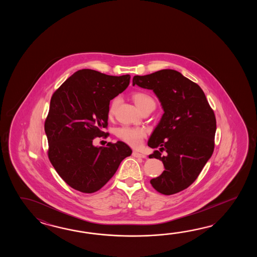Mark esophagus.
Here are the masks:
<instances>
[{
	"mask_svg": "<svg viewBox=\"0 0 257 257\" xmlns=\"http://www.w3.org/2000/svg\"><path fill=\"white\" fill-rule=\"evenodd\" d=\"M132 156H133V157H136V158H145V157H146L145 154L138 153V152H135V151L132 153Z\"/></svg>",
	"mask_w": 257,
	"mask_h": 257,
	"instance_id": "obj_1",
	"label": "esophagus"
}]
</instances>
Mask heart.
Wrapping results in <instances>:
<instances>
[{
	"instance_id": "1",
	"label": "heart",
	"mask_w": 257,
	"mask_h": 257,
	"mask_svg": "<svg viewBox=\"0 0 257 257\" xmlns=\"http://www.w3.org/2000/svg\"><path fill=\"white\" fill-rule=\"evenodd\" d=\"M132 99L140 109H145L149 106H155V102L151 95L143 92H136L132 94ZM119 102V98L115 97L111 101L108 108V115L112 116L115 114L116 106ZM117 138L121 141L126 142L131 147H139L142 143L143 139L146 136V131L142 127H134V126H122L119 127L115 132Z\"/></svg>"
}]
</instances>
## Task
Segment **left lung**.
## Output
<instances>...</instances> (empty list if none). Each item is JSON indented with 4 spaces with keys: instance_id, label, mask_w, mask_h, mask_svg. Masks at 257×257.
<instances>
[{
    "instance_id": "8db88e82",
    "label": "left lung",
    "mask_w": 257,
    "mask_h": 257,
    "mask_svg": "<svg viewBox=\"0 0 257 257\" xmlns=\"http://www.w3.org/2000/svg\"><path fill=\"white\" fill-rule=\"evenodd\" d=\"M132 82L153 90L164 111L148 142L149 147L159 148L149 158L162 161L164 171L151 184L161 194H176L196 181L213 153L214 111L199 85L179 71L166 69L136 75Z\"/></svg>"
}]
</instances>
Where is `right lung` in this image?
Instances as JSON below:
<instances>
[{"mask_svg": "<svg viewBox=\"0 0 257 257\" xmlns=\"http://www.w3.org/2000/svg\"><path fill=\"white\" fill-rule=\"evenodd\" d=\"M131 75L112 76L90 69L74 72L53 93L45 132L49 161L60 177L82 193L98 191L115 175L131 148L123 142L93 146L104 135L110 100L130 84ZM108 133H106V137Z\"/></svg>", "mask_w": 257, "mask_h": 257, "instance_id": "right-lung-1", "label": "right lung"}]
</instances>
